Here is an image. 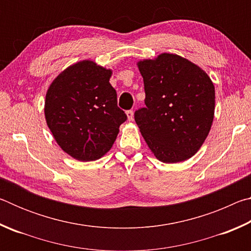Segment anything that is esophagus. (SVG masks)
I'll list each match as a JSON object with an SVG mask.
<instances>
[{
    "mask_svg": "<svg viewBox=\"0 0 251 251\" xmlns=\"http://www.w3.org/2000/svg\"><path fill=\"white\" fill-rule=\"evenodd\" d=\"M126 115H127V120H128L129 122L134 120V112H133V110H127Z\"/></svg>",
    "mask_w": 251,
    "mask_h": 251,
    "instance_id": "34e87169",
    "label": "esophagus"
}]
</instances>
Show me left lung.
Masks as SVG:
<instances>
[{"label": "left lung", "instance_id": "8db88e82", "mask_svg": "<svg viewBox=\"0 0 251 251\" xmlns=\"http://www.w3.org/2000/svg\"><path fill=\"white\" fill-rule=\"evenodd\" d=\"M145 87L146 107L135 122L152 154L163 163L189 159L211 128L215 86L198 65L176 54L163 53L137 62Z\"/></svg>", "mask_w": 251, "mask_h": 251}]
</instances>
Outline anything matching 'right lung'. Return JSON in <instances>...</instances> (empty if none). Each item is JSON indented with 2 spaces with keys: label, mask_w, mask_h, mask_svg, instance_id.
<instances>
[{
  "label": "right lung",
  "mask_w": 251,
  "mask_h": 251,
  "mask_svg": "<svg viewBox=\"0 0 251 251\" xmlns=\"http://www.w3.org/2000/svg\"><path fill=\"white\" fill-rule=\"evenodd\" d=\"M112 73L84 59L59 73L46 92V124L58 146L75 159L103 157L127 120L109 83Z\"/></svg>",
  "instance_id": "add662e5"
}]
</instances>
